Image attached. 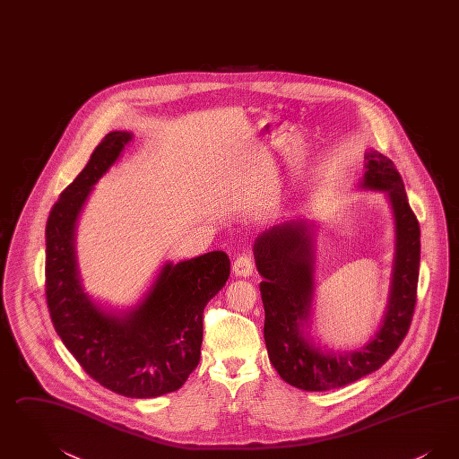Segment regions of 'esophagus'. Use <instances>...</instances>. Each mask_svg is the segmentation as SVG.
Wrapping results in <instances>:
<instances>
[{"label":"esophagus","instance_id":"obj_1","mask_svg":"<svg viewBox=\"0 0 459 459\" xmlns=\"http://www.w3.org/2000/svg\"><path fill=\"white\" fill-rule=\"evenodd\" d=\"M234 275L240 277V279H247L253 275V270H255V263L251 260V256L247 255H242L236 262H234Z\"/></svg>","mask_w":459,"mask_h":459}]
</instances>
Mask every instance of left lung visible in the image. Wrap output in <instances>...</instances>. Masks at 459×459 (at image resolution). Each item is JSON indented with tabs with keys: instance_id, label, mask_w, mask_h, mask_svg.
I'll return each instance as SVG.
<instances>
[{
	"instance_id": "left-lung-1",
	"label": "left lung",
	"mask_w": 459,
	"mask_h": 459,
	"mask_svg": "<svg viewBox=\"0 0 459 459\" xmlns=\"http://www.w3.org/2000/svg\"><path fill=\"white\" fill-rule=\"evenodd\" d=\"M358 189L387 196L394 217L393 273L382 322L356 350H330L309 335L315 298V242L318 225L285 220L262 232L253 246L264 307V342L281 378L292 387L320 393L352 384L378 370L391 356L413 318L420 270V225L393 161L368 148Z\"/></svg>"
}]
</instances>
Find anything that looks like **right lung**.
<instances>
[{"instance_id": "obj_1", "label": "right lung", "mask_w": 459, "mask_h": 459, "mask_svg": "<svg viewBox=\"0 0 459 459\" xmlns=\"http://www.w3.org/2000/svg\"><path fill=\"white\" fill-rule=\"evenodd\" d=\"M134 137L113 131L60 195L46 223V301L66 350L89 377L126 397H158L184 385L199 363L203 311L229 281L230 260L212 251L167 262L146 294L127 309L89 296L77 253V221L94 186Z\"/></svg>"}]
</instances>
